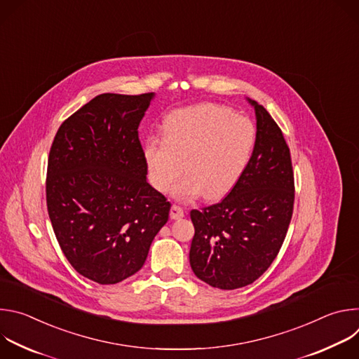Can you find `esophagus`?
Masks as SVG:
<instances>
[{
    "mask_svg": "<svg viewBox=\"0 0 359 359\" xmlns=\"http://www.w3.org/2000/svg\"><path fill=\"white\" fill-rule=\"evenodd\" d=\"M184 216V212L182 208L176 206V204H173V206L170 208V219L172 220H177V219H182Z\"/></svg>",
    "mask_w": 359,
    "mask_h": 359,
    "instance_id": "1",
    "label": "esophagus"
}]
</instances>
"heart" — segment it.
Segmentation results:
<instances>
[{"label":"heart","instance_id":"1","mask_svg":"<svg viewBox=\"0 0 359 359\" xmlns=\"http://www.w3.org/2000/svg\"><path fill=\"white\" fill-rule=\"evenodd\" d=\"M255 128L244 116H236L222 105L203 104L169 115L163 139L150 136L143 158L151 186L168 191L173 187L179 201L203 194L216 200L229 194L244 175L255 146Z\"/></svg>","mask_w":359,"mask_h":359}]
</instances>
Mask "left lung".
<instances>
[{
	"label": "left lung",
	"mask_w": 359,
	"mask_h": 359,
	"mask_svg": "<svg viewBox=\"0 0 359 359\" xmlns=\"http://www.w3.org/2000/svg\"><path fill=\"white\" fill-rule=\"evenodd\" d=\"M247 100L257 137L244 175L220 203L190 212L191 270L220 290L245 287L264 274L283 245L294 206V173L283 132L262 105Z\"/></svg>",
	"instance_id": "left-lung-1"
}]
</instances>
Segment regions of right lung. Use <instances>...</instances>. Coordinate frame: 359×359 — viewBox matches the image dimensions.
<instances>
[{"mask_svg":"<svg viewBox=\"0 0 359 359\" xmlns=\"http://www.w3.org/2000/svg\"><path fill=\"white\" fill-rule=\"evenodd\" d=\"M155 93H102L71 115L50 146L46 206L71 266L97 284L137 273L170 203L146 179L137 128Z\"/></svg>","mask_w":359,"mask_h":359,"instance_id":"obj_1","label":"right lung"}]
</instances>
